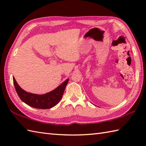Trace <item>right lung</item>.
<instances>
[{
    "label": "right lung",
    "mask_w": 146,
    "mask_h": 146,
    "mask_svg": "<svg viewBox=\"0 0 146 146\" xmlns=\"http://www.w3.org/2000/svg\"><path fill=\"white\" fill-rule=\"evenodd\" d=\"M68 80L69 79L66 80L62 84L50 92L43 95H38L24 91L19 86L15 78H13L15 90L21 100L31 107L40 109L51 108L60 102Z\"/></svg>",
    "instance_id": "right-lung-1"
}]
</instances>
